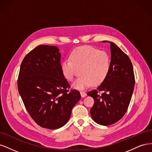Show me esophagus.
Returning a JSON list of instances; mask_svg holds the SVG:
<instances>
[{"label": "esophagus", "mask_w": 152, "mask_h": 152, "mask_svg": "<svg viewBox=\"0 0 152 152\" xmlns=\"http://www.w3.org/2000/svg\"><path fill=\"white\" fill-rule=\"evenodd\" d=\"M80 94H81L82 98H84L87 96V94L85 93L84 91H80Z\"/></svg>", "instance_id": "esophagus-1"}]
</instances>
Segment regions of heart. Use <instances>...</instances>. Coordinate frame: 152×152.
<instances>
[{
  "instance_id": "b5f03b06",
  "label": "heart",
  "mask_w": 152,
  "mask_h": 152,
  "mask_svg": "<svg viewBox=\"0 0 152 152\" xmlns=\"http://www.w3.org/2000/svg\"><path fill=\"white\" fill-rule=\"evenodd\" d=\"M63 75L68 81L81 75L73 84L78 89H85L92 84L102 83L107 77L110 69V58L107 52L93 47H79L73 50L70 59L61 63Z\"/></svg>"
}]
</instances>
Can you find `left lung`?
I'll return each mask as SVG.
<instances>
[{"label": "left lung", "instance_id": "obj_1", "mask_svg": "<svg viewBox=\"0 0 152 152\" xmlns=\"http://www.w3.org/2000/svg\"><path fill=\"white\" fill-rule=\"evenodd\" d=\"M108 42L111 50L108 74L97 89L87 94L94 100L90 110L91 115L95 122L102 126L111 125L123 117L129 105L135 84L131 59L116 44Z\"/></svg>", "mask_w": 152, "mask_h": 152}]
</instances>
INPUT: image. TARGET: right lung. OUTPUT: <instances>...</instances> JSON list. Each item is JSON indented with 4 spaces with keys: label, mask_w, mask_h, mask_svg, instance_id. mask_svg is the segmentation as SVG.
Segmentation results:
<instances>
[{
    "label": "right lung",
    "mask_w": 152,
    "mask_h": 152,
    "mask_svg": "<svg viewBox=\"0 0 152 152\" xmlns=\"http://www.w3.org/2000/svg\"><path fill=\"white\" fill-rule=\"evenodd\" d=\"M61 54L56 46L40 45L23 60L18 89L27 112L40 127L56 129L65 126L80 99L63 75Z\"/></svg>",
    "instance_id": "1"
}]
</instances>
